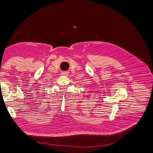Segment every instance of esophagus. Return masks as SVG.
<instances>
[{
  "instance_id": "obj_1",
  "label": "esophagus",
  "mask_w": 153,
  "mask_h": 153,
  "mask_svg": "<svg viewBox=\"0 0 153 153\" xmlns=\"http://www.w3.org/2000/svg\"><path fill=\"white\" fill-rule=\"evenodd\" d=\"M61 75H64V76H67L68 75V72H67V71H62L61 73Z\"/></svg>"
}]
</instances>
